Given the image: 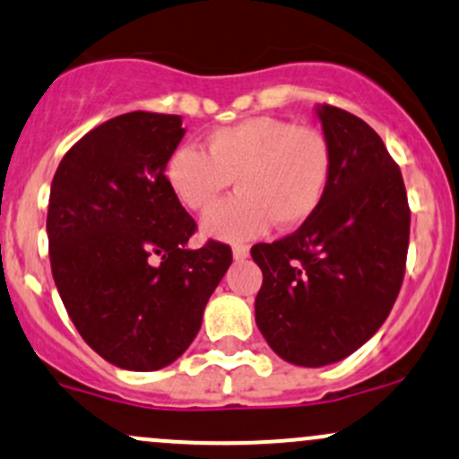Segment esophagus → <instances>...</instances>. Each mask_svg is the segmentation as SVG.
Segmentation results:
<instances>
[{
    "label": "esophagus",
    "mask_w": 459,
    "mask_h": 459,
    "mask_svg": "<svg viewBox=\"0 0 459 459\" xmlns=\"http://www.w3.org/2000/svg\"><path fill=\"white\" fill-rule=\"evenodd\" d=\"M248 255H250L248 246H244V244H235V246H233V259H235V261L248 259Z\"/></svg>",
    "instance_id": "34e87169"
}]
</instances>
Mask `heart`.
Returning a JSON list of instances; mask_svg holds the SVG:
<instances>
[{
    "instance_id": "obj_1",
    "label": "heart",
    "mask_w": 459,
    "mask_h": 459,
    "mask_svg": "<svg viewBox=\"0 0 459 459\" xmlns=\"http://www.w3.org/2000/svg\"><path fill=\"white\" fill-rule=\"evenodd\" d=\"M206 155L178 145L165 178L180 204L206 211L235 183L238 194L203 218L204 238L244 241L276 229H296L318 211L331 178V148L325 134L279 117H248L211 130Z\"/></svg>"
}]
</instances>
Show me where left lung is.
Instances as JSON below:
<instances>
[{"mask_svg":"<svg viewBox=\"0 0 459 459\" xmlns=\"http://www.w3.org/2000/svg\"><path fill=\"white\" fill-rule=\"evenodd\" d=\"M331 178L296 233L250 250L264 272L255 320L270 349L320 368L364 346L384 325L405 274L410 206L399 165L364 119L316 107Z\"/></svg>","mask_w":459,"mask_h":459,"instance_id":"obj_1","label":"left lung"}]
</instances>
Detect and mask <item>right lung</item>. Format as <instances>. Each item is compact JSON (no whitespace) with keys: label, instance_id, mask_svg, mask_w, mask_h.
I'll use <instances>...</instances> for the list:
<instances>
[{"label":"right lung","instance_id":"right-lung-1","mask_svg":"<svg viewBox=\"0 0 459 459\" xmlns=\"http://www.w3.org/2000/svg\"><path fill=\"white\" fill-rule=\"evenodd\" d=\"M183 134L178 115H119L63 156L49 189L54 283L82 340L124 370L178 359L233 261L220 241L187 246L195 221L165 178Z\"/></svg>","mask_w":459,"mask_h":459}]
</instances>
